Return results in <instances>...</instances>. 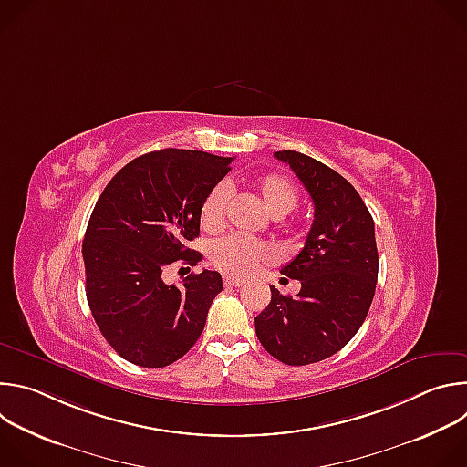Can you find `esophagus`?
<instances>
[{
    "label": "esophagus",
    "instance_id": "esophagus-1",
    "mask_svg": "<svg viewBox=\"0 0 467 467\" xmlns=\"http://www.w3.org/2000/svg\"><path fill=\"white\" fill-rule=\"evenodd\" d=\"M223 285H225V288H240V286L245 285V281L234 279V277H225V279H223Z\"/></svg>",
    "mask_w": 467,
    "mask_h": 467
}]
</instances>
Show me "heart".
<instances>
[{
	"instance_id": "b5f03b06",
	"label": "heart",
	"mask_w": 467,
	"mask_h": 467,
	"mask_svg": "<svg viewBox=\"0 0 467 467\" xmlns=\"http://www.w3.org/2000/svg\"><path fill=\"white\" fill-rule=\"evenodd\" d=\"M254 192L262 199L264 207L274 218H283L299 203L296 184L279 173L262 175L254 181ZM229 188L220 182L205 195L199 209V223L209 233L220 231L227 218ZM272 258L270 247L264 242L245 234H227L211 245V260L216 268L233 277H247L254 274L260 264Z\"/></svg>"
}]
</instances>
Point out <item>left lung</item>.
Instances as JSON below:
<instances>
[{
    "label": "left lung",
    "instance_id": "1",
    "mask_svg": "<svg viewBox=\"0 0 467 467\" xmlns=\"http://www.w3.org/2000/svg\"><path fill=\"white\" fill-rule=\"evenodd\" d=\"M308 190L314 222L301 253L281 274L297 279V297L275 286L256 317L258 342L288 366H306L338 353L360 328L371 306L379 254L375 223L353 184L319 161L277 151Z\"/></svg>",
    "mask_w": 467,
    "mask_h": 467
}]
</instances>
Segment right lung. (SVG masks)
I'll list each match as a JSON object with an SVG mask.
<instances>
[{
  "label": "right lung",
  "mask_w": 467,
  "mask_h": 467,
  "mask_svg": "<svg viewBox=\"0 0 467 467\" xmlns=\"http://www.w3.org/2000/svg\"><path fill=\"white\" fill-rule=\"evenodd\" d=\"M231 162L193 150L151 151L125 164L99 195L83 240L87 299L127 362L170 366L202 337L222 275L203 270L175 286L162 272L203 258L186 244L199 236V209Z\"/></svg>",
  "instance_id": "obj_1"
}]
</instances>
